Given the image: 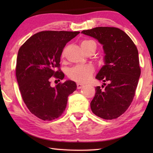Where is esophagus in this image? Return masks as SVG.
<instances>
[{
    "label": "esophagus",
    "mask_w": 153,
    "mask_h": 153,
    "mask_svg": "<svg viewBox=\"0 0 153 153\" xmlns=\"http://www.w3.org/2000/svg\"><path fill=\"white\" fill-rule=\"evenodd\" d=\"M83 86H84V84H79V83H77V89H81Z\"/></svg>",
    "instance_id": "obj_1"
}]
</instances>
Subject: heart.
Masks as SVG:
<instances>
[{
    "mask_svg": "<svg viewBox=\"0 0 153 153\" xmlns=\"http://www.w3.org/2000/svg\"><path fill=\"white\" fill-rule=\"evenodd\" d=\"M82 48L85 52L90 48L96 50L97 45L95 42L91 40H84L80 43ZM94 69L89 65H77L69 69L68 71V76L71 79L79 83H86L91 78Z\"/></svg>",
    "mask_w": 153,
    "mask_h": 153,
    "instance_id": "b5f03b06",
    "label": "heart"
}]
</instances>
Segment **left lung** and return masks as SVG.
Here are the masks:
<instances>
[{"mask_svg":"<svg viewBox=\"0 0 153 153\" xmlns=\"http://www.w3.org/2000/svg\"><path fill=\"white\" fill-rule=\"evenodd\" d=\"M82 33L97 39L105 55V65L96 78L108 84H103V90L96 87L91 110L104 120L117 118L128 109L135 95L141 73L138 49L129 36L117 27H97Z\"/></svg>","mask_w":153,"mask_h":153,"instance_id":"left-lung-1","label":"left lung"}]
</instances>
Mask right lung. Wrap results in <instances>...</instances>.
<instances>
[{
	"label": "right lung",
	"mask_w": 153,
	"mask_h": 153,
	"mask_svg": "<svg viewBox=\"0 0 153 153\" xmlns=\"http://www.w3.org/2000/svg\"><path fill=\"white\" fill-rule=\"evenodd\" d=\"M79 33L42 31L31 36L18 51L16 77L22 98L30 112L44 121L61 116L69 95L77 88L71 80L52 87L51 77L64 78L59 69L61 55L66 44Z\"/></svg>",
	"instance_id": "1"
}]
</instances>
